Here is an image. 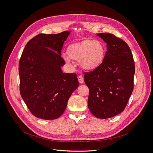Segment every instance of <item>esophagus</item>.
Segmentation results:
<instances>
[{
    "instance_id": "obj_1",
    "label": "esophagus",
    "mask_w": 153,
    "mask_h": 153,
    "mask_svg": "<svg viewBox=\"0 0 153 153\" xmlns=\"http://www.w3.org/2000/svg\"><path fill=\"white\" fill-rule=\"evenodd\" d=\"M78 82H79V83L82 84L84 82V78L82 76H78Z\"/></svg>"
}]
</instances>
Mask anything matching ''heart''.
I'll return each mask as SVG.
<instances>
[{
    "instance_id": "obj_1",
    "label": "heart",
    "mask_w": 153,
    "mask_h": 153,
    "mask_svg": "<svg viewBox=\"0 0 153 153\" xmlns=\"http://www.w3.org/2000/svg\"><path fill=\"white\" fill-rule=\"evenodd\" d=\"M67 54L72 60H79V65L83 69L92 71L103 63L106 48L100 41L86 39L70 44L67 48ZM66 60L69 61L68 58H66Z\"/></svg>"
}]
</instances>
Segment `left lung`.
Wrapping results in <instances>:
<instances>
[{
    "instance_id": "8db88e82",
    "label": "left lung",
    "mask_w": 153,
    "mask_h": 153,
    "mask_svg": "<svg viewBox=\"0 0 153 153\" xmlns=\"http://www.w3.org/2000/svg\"><path fill=\"white\" fill-rule=\"evenodd\" d=\"M97 35L106 43L103 63L95 70L85 72L90 92L88 108L95 117L110 118L124 111L134 87L133 56L129 46L111 33Z\"/></svg>"
}]
</instances>
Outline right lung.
Returning <instances> with one entry per match:
<instances>
[{
    "mask_svg": "<svg viewBox=\"0 0 153 153\" xmlns=\"http://www.w3.org/2000/svg\"><path fill=\"white\" fill-rule=\"evenodd\" d=\"M70 31L40 33L29 41L19 65L20 92L28 110L37 118H59L79 85L76 74L63 73L61 56Z\"/></svg>",
    "mask_w": 153,
    "mask_h": 153,
    "instance_id": "obj_1",
    "label": "right lung"
}]
</instances>
